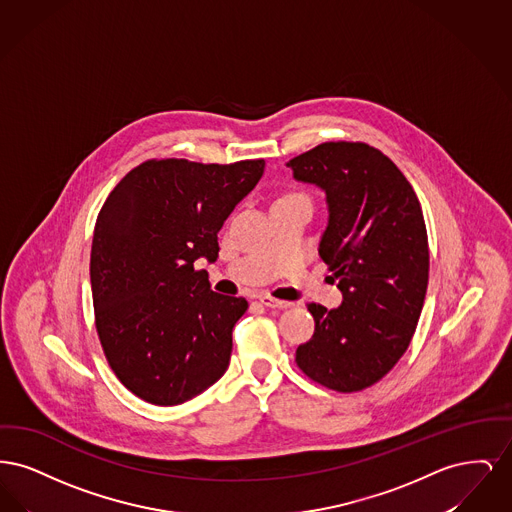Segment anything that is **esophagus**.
Wrapping results in <instances>:
<instances>
[{
	"label": "esophagus",
	"mask_w": 512,
	"mask_h": 512,
	"mask_svg": "<svg viewBox=\"0 0 512 512\" xmlns=\"http://www.w3.org/2000/svg\"><path fill=\"white\" fill-rule=\"evenodd\" d=\"M259 301H261L263 305L270 307V309H288V307H292L290 301L276 299V297H272V295H268V293H261V295H259Z\"/></svg>",
	"instance_id": "obj_1"
}]
</instances>
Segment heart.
Returning a JSON list of instances; mask_svg holds the SVG:
<instances>
[{
    "mask_svg": "<svg viewBox=\"0 0 512 512\" xmlns=\"http://www.w3.org/2000/svg\"><path fill=\"white\" fill-rule=\"evenodd\" d=\"M292 195H299V194H288V195H282V197H292ZM282 197H280V199H282Z\"/></svg>",
    "mask_w": 512,
    "mask_h": 512,
    "instance_id": "1",
    "label": "heart"
}]
</instances>
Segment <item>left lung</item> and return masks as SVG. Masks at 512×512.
<instances>
[{
	"label": "left lung",
	"instance_id": "left-lung-1",
	"mask_svg": "<svg viewBox=\"0 0 512 512\" xmlns=\"http://www.w3.org/2000/svg\"><path fill=\"white\" fill-rule=\"evenodd\" d=\"M326 192L320 257L343 303H307L315 334L295 351L305 376L351 393L382 380L413 340L430 272L428 234L411 182L365 142H324L286 163Z\"/></svg>",
	"mask_w": 512,
	"mask_h": 512
}]
</instances>
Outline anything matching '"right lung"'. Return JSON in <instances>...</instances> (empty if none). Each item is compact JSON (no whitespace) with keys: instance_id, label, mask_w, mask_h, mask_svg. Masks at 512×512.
Here are the masks:
<instances>
[{"instance_id":"right-lung-1","label":"right lung","mask_w":512,"mask_h":512,"mask_svg":"<svg viewBox=\"0 0 512 512\" xmlns=\"http://www.w3.org/2000/svg\"><path fill=\"white\" fill-rule=\"evenodd\" d=\"M265 171L149 159L128 172L99 211L90 282L99 343L126 390L178 405L224 374L244 297L211 290L199 257H219V230Z\"/></svg>"}]
</instances>
